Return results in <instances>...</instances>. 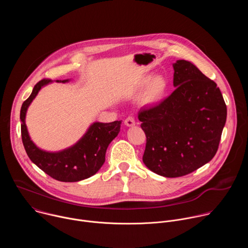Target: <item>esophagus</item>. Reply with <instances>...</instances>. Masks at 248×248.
Returning a JSON list of instances; mask_svg holds the SVG:
<instances>
[{"instance_id":"34e87169","label":"esophagus","mask_w":248,"mask_h":248,"mask_svg":"<svg viewBox=\"0 0 248 248\" xmlns=\"http://www.w3.org/2000/svg\"><path fill=\"white\" fill-rule=\"evenodd\" d=\"M124 124L127 126H133L135 125V119L133 116H129L124 120Z\"/></svg>"}]
</instances>
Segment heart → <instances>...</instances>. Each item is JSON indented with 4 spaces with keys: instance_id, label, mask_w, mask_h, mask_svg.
Segmentation results:
<instances>
[{
    "instance_id": "1",
    "label": "heart",
    "mask_w": 248,
    "mask_h": 248,
    "mask_svg": "<svg viewBox=\"0 0 248 248\" xmlns=\"http://www.w3.org/2000/svg\"><path fill=\"white\" fill-rule=\"evenodd\" d=\"M146 90L143 94L142 101L146 105H154L159 103L167 93L168 90V81L162 76H156L151 79L150 76L143 78L139 82V87L144 88Z\"/></svg>"
}]
</instances>
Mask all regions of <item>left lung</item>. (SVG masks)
<instances>
[{"instance_id": "obj_1", "label": "left lung", "mask_w": 248, "mask_h": 248, "mask_svg": "<svg viewBox=\"0 0 248 248\" xmlns=\"http://www.w3.org/2000/svg\"><path fill=\"white\" fill-rule=\"evenodd\" d=\"M172 65L174 91L138 113L146 135L143 163L166 178L188 174L213 159L227 120L217 84L190 62Z\"/></svg>"}]
</instances>
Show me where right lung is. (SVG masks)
<instances>
[{
  "mask_svg": "<svg viewBox=\"0 0 248 248\" xmlns=\"http://www.w3.org/2000/svg\"><path fill=\"white\" fill-rule=\"evenodd\" d=\"M57 81L64 83L68 80ZM50 82L51 79L45 78L35 84L31 95L21 106V138L24 149L35 165L57 181L75 183L88 179L103 166L106 151L111 141L119 134L122 122L94 123L78 143L62 151L52 153L39 149L29 137L25 124V115L28 106L39 90Z\"/></svg>",
  "mask_w": 248,
  "mask_h": 248,
  "instance_id": "add662e5",
  "label": "right lung"
}]
</instances>
